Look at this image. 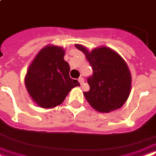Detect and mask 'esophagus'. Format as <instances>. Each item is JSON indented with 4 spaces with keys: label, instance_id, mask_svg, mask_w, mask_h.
Returning a JSON list of instances; mask_svg holds the SVG:
<instances>
[{
    "label": "esophagus",
    "instance_id": "34e87169",
    "mask_svg": "<svg viewBox=\"0 0 156 156\" xmlns=\"http://www.w3.org/2000/svg\"><path fill=\"white\" fill-rule=\"evenodd\" d=\"M78 80H79V82H80V85H84L85 80H84V79H83V77H80L79 79H78Z\"/></svg>",
    "mask_w": 156,
    "mask_h": 156
}]
</instances>
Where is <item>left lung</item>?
Here are the masks:
<instances>
[{
	"mask_svg": "<svg viewBox=\"0 0 156 156\" xmlns=\"http://www.w3.org/2000/svg\"><path fill=\"white\" fill-rule=\"evenodd\" d=\"M93 68L87 79L90 90L84 92L91 107L100 113H110L126 103L132 88V76L127 62L113 49L102 46L90 51L81 44H75Z\"/></svg>",
	"mask_w": 156,
	"mask_h": 156,
	"instance_id": "1",
	"label": "left lung"
}]
</instances>
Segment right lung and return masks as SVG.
Instances as JSON below:
<instances>
[{"instance_id": "obj_1", "label": "right lung", "mask_w": 156, "mask_h": 156, "mask_svg": "<svg viewBox=\"0 0 156 156\" xmlns=\"http://www.w3.org/2000/svg\"><path fill=\"white\" fill-rule=\"evenodd\" d=\"M62 47L47 45L35 56L27 70L25 87L30 98L43 108L62 105L71 89L80 86L69 76L70 66L64 60Z\"/></svg>"}]
</instances>
